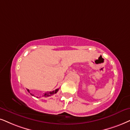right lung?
I'll list each match as a JSON object with an SVG mask.
<instances>
[{"label":"right lung","mask_w":130,"mask_h":130,"mask_svg":"<svg viewBox=\"0 0 130 130\" xmlns=\"http://www.w3.org/2000/svg\"><path fill=\"white\" fill-rule=\"evenodd\" d=\"M59 91V89H56V90H55V91H50V92H46V93H44V95H43V96H44V97L45 98H47V97H49V96H52V95H53L54 94H55V93H56L57 92V91ZM27 91L29 92H30V91H29V89H27ZM31 95H34H34H32V93H30ZM38 98V97H37Z\"/></svg>","instance_id":"1"}]
</instances>
